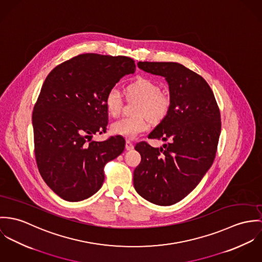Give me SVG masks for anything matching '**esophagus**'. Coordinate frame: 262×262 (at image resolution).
Listing matches in <instances>:
<instances>
[{
	"label": "esophagus",
	"mask_w": 262,
	"mask_h": 262,
	"mask_svg": "<svg viewBox=\"0 0 262 262\" xmlns=\"http://www.w3.org/2000/svg\"><path fill=\"white\" fill-rule=\"evenodd\" d=\"M125 149L126 150H132L134 149V144L130 141H126L125 142Z\"/></svg>",
	"instance_id": "obj_1"
}]
</instances>
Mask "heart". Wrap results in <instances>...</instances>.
Returning a JSON list of instances; mask_svg holds the SVG:
<instances>
[{
	"mask_svg": "<svg viewBox=\"0 0 262 262\" xmlns=\"http://www.w3.org/2000/svg\"><path fill=\"white\" fill-rule=\"evenodd\" d=\"M125 97L128 101H137L134 108L135 117H122L112 124L114 135L133 140L144 134L148 128L147 119L158 124L168 117L172 98L169 93L160 91L159 85L145 77H138L124 89ZM104 104L111 117L120 114L123 100L117 88H111L105 97Z\"/></svg>",
	"mask_w": 262,
	"mask_h": 262,
	"instance_id": "1",
	"label": "heart"
}]
</instances>
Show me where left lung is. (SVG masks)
Returning <instances> with one entry per match:
<instances>
[{
    "label": "left lung",
    "instance_id": "left-lung-1",
    "mask_svg": "<svg viewBox=\"0 0 262 262\" xmlns=\"http://www.w3.org/2000/svg\"><path fill=\"white\" fill-rule=\"evenodd\" d=\"M145 72L164 76L171 111L148 135L168 142L137 144L142 161L134 172L136 191L150 203L169 206L190 194L212 166L221 133L214 93L202 76L177 62H139Z\"/></svg>",
    "mask_w": 262,
    "mask_h": 262
}]
</instances>
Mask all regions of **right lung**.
<instances>
[{"instance_id":"right-lung-1","label":"right lung","mask_w":262,"mask_h":262,"mask_svg":"<svg viewBox=\"0 0 262 262\" xmlns=\"http://www.w3.org/2000/svg\"><path fill=\"white\" fill-rule=\"evenodd\" d=\"M125 56L80 54L57 65L46 77L32 122L38 170L62 199L78 202L95 194L104 181V166L124 149L122 137L91 141L106 132L104 97L121 77L134 73Z\"/></svg>"}]
</instances>
